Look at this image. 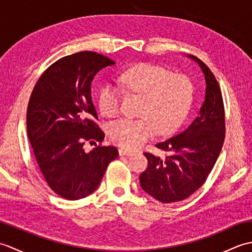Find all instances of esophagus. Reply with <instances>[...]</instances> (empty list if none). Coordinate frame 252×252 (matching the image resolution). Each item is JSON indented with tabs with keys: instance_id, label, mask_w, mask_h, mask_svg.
I'll return each mask as SVG.
<instances>
[{
	"instance_id": "esophagus-1",
	"label": "esophagus",
	"mask_w": 252,
	"mask_h": 252,
	"mask_svg": "<svg viewBox=\"0 0 252 252\" xmlns=\"http://www.w3.org/2000/svg\"><path fill=\"white\" fill-rule=\"evenodd\" d=\"M119 155H120V156H131V155H133V152L127 151V149H125V148H120L119 149Z\"/></svg>"
}]
</instances>
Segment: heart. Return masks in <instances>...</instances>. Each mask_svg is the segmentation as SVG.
<instances>
[{
	"instance_id": "b5f03b06",
	"label": "heart",
	"mask_w": 252,
	"mask_h": 252,
	"mask_svg": "<svg viewBox=\"0 0 252 252\" xmlns=\"http://www.w3.org/2000/svg\"><path fill=\"white\" fill-rule=\"evenodd\" d=\"M123 93L141 97L140 119H119L109 126L111 141L125 148H136L148 141L156 130L168 134L178 127L189 114L194 97L191 80L182 73H171L153 63H138L118 78ZM98 107L106 117L120 110L121 93L104 85L98 92Z\"/></svg>"
}]
</instances>
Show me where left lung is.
<instances>
[{"label": "left lung", "instance_id": "1", "mask_svg": "<svg viewBox=\"0 0 252 252\" xmlns=\"http://www.w3.org/2000/svg\"><path fill=\"white\" fill-rule=\"evenodd\" d=\"M205 74L206 94L199 114L184 131L156 147L165 157L144 153L147 169L140 175L142 189L155 199L170 203L186 199L202 186L215 167L225 137V114L221 89L210 69L189 55Z\"/></svg>", "mask_w": 252, "mask_h": 252}]
</instances>
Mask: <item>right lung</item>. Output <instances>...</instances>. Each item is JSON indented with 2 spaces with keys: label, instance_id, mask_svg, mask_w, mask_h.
<instances>
[{
  "label": "right lung",
  "instance_id": "add662e5",
  "mask_svg": "<svg viewBox=\"0 0 252 252\" xmlns=\"http://www.w3.org/2000/svg\"><path fill=\"white\" fill-rule=\"evenodd\" d=\"M115 62L95 52L65 56L46 69L32 91L27 132L47 184L68 200L97 189L108 164L118 157L115 146L84 152L85 142L104 140L91 97V83L100 69Z\"/></svg>",
  "mask_w": 252,
  "mask_h": 252
}]
</instances>
